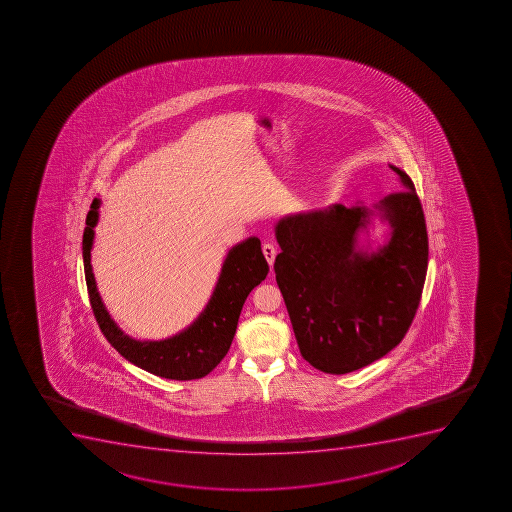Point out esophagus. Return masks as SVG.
Returning a JSON list of instances; mask_svg holds the SVG:
<instances>
[{
  "instance_id": "1",
  "label": "esophagus",
  "mask_w": 512,
  "mask_h": 512,
  "mask_svg": "<svg viewBox=\"0 0 512 512\" xmlns=\"http://www.w3.org/2000/svg\"><path fill=\"white\" fill-rule=\"evenodd\" d=\"M262 250H264L265 259H267V262H269L270 267L274 265L275 262V255H277V248H275L274 243H264V247H262Z\"/></svg>"
}]
</instances>
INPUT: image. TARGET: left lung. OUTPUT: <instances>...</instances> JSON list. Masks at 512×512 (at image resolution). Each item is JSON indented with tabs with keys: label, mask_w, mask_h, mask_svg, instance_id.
<instances>
[{
	"label": "left lung",
	"mask_w": 512,
	"mask_h": 512,
	"mask_svg": "<svg viewBox=\"0 0 512 512\" xmlns=\"http://www.w3.org/2000/svg\"><path fill=\"white\" fill-rule=\"evenodd\" d=\"M404 190L375 203L390 225L377 252L357 247L374 210L334 203L280 218L275 279L300 354L325 374H349L397 347L419 309L429 240L424 210L407 173L389 165Z\"/></svg>",
	"instance_id": "obj_1"
}]
</instances>
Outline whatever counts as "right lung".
I'll return each mask as SVG.
<instances>
[{
    "instance_id": "right-lung-1",
    "label": "right lung",
    "mask_w": 512,
    "mask_h": 512,
    "mask_svg": "<svg viewBox=\"0 0 512 512\" xmlns=\"http://www.w3.org/2000/svg\"><path fill=\"white\" fill-rule=\"evenodd\" d=\"M100 198H95L83 232V265L93 314L103 335L128 362L150 374L172 380L202 379L210 374L232 345L238 317L248 294L269 274L260 240L250 237L230 248L207 307L187 329L165 340H135L110 317L92 270V247Z\"/></svg>"
}]
</instances>
